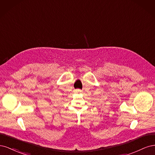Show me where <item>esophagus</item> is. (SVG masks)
I'll return each instance as SVG.
<instances>
[{
	"instance_id": "34e87169",
	"label": "esophagus",
	"mask_w": 155,
	"mask_h": 155,
	"mask_svg": "<svg viewBox=\"0 0 155 155\" xmlns=\"http://www.w3.org/2000/svg\"><path fill=\"white\" fill-rule=\"evenodd\" d=\"M75 91H76V92H81L80 89H76V90H75Z\"/></svg>"
}]
</instances>
